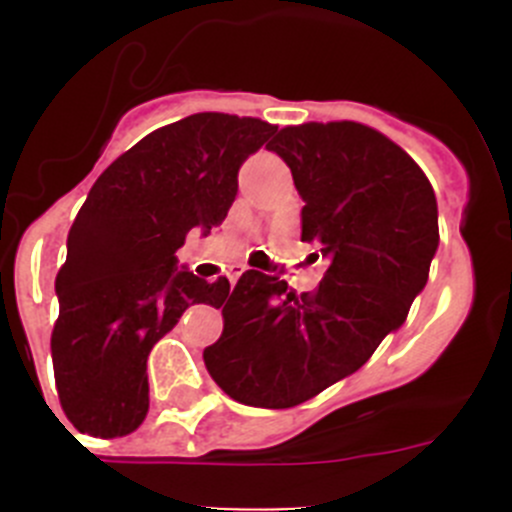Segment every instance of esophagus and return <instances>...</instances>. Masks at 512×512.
<instances>
[{
  "mask_svg": "<svg viewBox=\"0 0 512 512\" xmlns=\"http://www.w3.org/2000/svg\"><path fill=\"white\" fill-rule=\"evenodd\" d=\"M245 270H247L245 265H232L230 272H227V280H230V285H235V282L240 280V275H242V272H245Z\"/></svg>",
  "mask_w": 512,
  "mask_h": 512,
  "instance_id": "1",
  "label": "esophagus"
}]
</instances>
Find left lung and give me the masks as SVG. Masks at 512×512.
<instances>
[{
  "label": "left lung",
  "instance_id": "8db88e82",
  "mask_svg": "<svg viewBox=\"0 0 512 512\" xmlns=\"http://www.w3.org/2000/svg\"><path fill=\"white\" fill-rule=\"evenodd\" d=\"M302 195V240L327 272L314 292L247 270L203 352L230 399L260 409L304 404L369 361L406 322L438 250V205L414 158L364 123L287 126L270 143Z\"/></svg>",
  "mask_w": 512,
  "mask_h": 512
}]
</instances>
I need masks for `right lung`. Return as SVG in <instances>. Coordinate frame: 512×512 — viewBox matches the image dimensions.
Masks as SVG:
<instances>
[{
	"label": "right lung",
	"mask_w": 512,
	"mask_h": 512,
	"mask_svg": "<svg viewBox=\"0 0 512 512\" xmlns=\"http://www.w3.org/2000/svg\"><path fill=\"white\" fill-rule=\"evenodd\" d=\"M277 128L193 113L148 133L98 175L56 275L51 359L61 409L81 433L136 431L148 414L146 361L190 304H223L230 282L178 267L190 230L227 218L237 170Z\"/></svg>",
	"instance_id": "add662e5"
}]
</instances>
